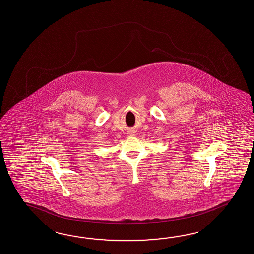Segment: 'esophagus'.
<instances>
[{
  "mask_svg": "<svg viewBox=\"0 0 254 254\" xmlns=\"http://www.w3.org/2000/svg\"><path fill=\"white\" fill-rule=\"evenodd\" d=\"M131 135H135V132H132V134H131Z\"/></svg>",
  "mask_w": 254,
  "mask_h": 254,
  "instance_id": "34e87169",
  "label": "esophagus"
}]
</instances>
